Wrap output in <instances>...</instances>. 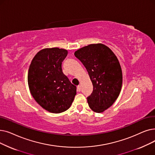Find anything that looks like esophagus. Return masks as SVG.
Wrapping results in <instances>:
<instances>
[{"instance_id":"esophagus-1","label":"esophagus","mask_w":155,"mask_h":155,"mask_svg":"<svg viewBox=\"0 0 155 155\" xmlns=\"http://www.w3.org/2000/svg\"><path fill=\"white\" fill-rule=\"evenodd\" d=\"M77 90H78V91H81V86H80V85L78 86V87H77Z\"/></svg>"}]
</instances>
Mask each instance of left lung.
<instances>
[{
	"label": "left lung",
	"mask_w": 155,
	"mask_h": 155,
	"mask_svg": "<svg viewBox=\"0 0 155 155\" xmlns=\"http://www.w3.org/2000/svg\"><path fill=\"white\" fill-rule=\"evenodd\" d=\"M74 55L86 68L93 86L88 97L90 108L102 113L119 97L122 85L119 61L112 50L102 43L90 44L76 50Z\"/></svg>",
	"instance_id": "left-lung-1"
}]
</instances>
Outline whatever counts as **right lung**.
I'll list each match as a JSON object with an SVG mask.
<instances>
[{
  "mask_svg": "<svg viewBox=\"0 0 155 155\" xmlns=\"http://www.w3.org/2000/svg\"><path fill=\"white\" fill-rule=\"evenodd\" d=\"M68 54L64 48H43L35 55L29 68L28 83L32 97L51 113L68 110L76 94V86L62 69V62Z\"/></svg>",
  "mask_w": 155,
  "mask_h": 155,
  "instance_id": "right-lung-1",
  "label": "right lung"
}]
</instances>
